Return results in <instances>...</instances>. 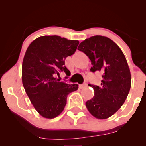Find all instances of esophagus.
I'll list each match as a JSON object with an SVG mask.
<instances>
[{"instance_id":"obj_1","label":"esophagus","mask_w":146,"mask_h":146,"mask_svg":"<svg viewBox=\"0 0 146 146\" xmlns=\"http://www.w3.org/2000/svg\"><path fill=\"white\" fill-rule=\"evenodd\" d=\"M87 86V84L86 83H84V84H80L79 85V88H86V87Z\"/></svg>"}]
</instances>
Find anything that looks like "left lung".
<instances>
[{"instance_id": "left-lung-1", "label": "left lung", "mask_w": 146, "mask_h": 146, "mask_svg": "<svg viewBox=\"0 0 146 146\" xmlns=\"http://www.w3.org/2000/svg\"><path fill=\"white\" fill-rule=\"evenodd\" d=\"M78 49L88 56L90 71L102 73L100 86L89 84L94 96L86 102L89 113L100 119L114 115L121 107L131 87V75L124 54L107 37L95 36L84 40Z\"/></svg>"}]
</instances>
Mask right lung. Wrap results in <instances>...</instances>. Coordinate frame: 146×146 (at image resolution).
<instances>
[{
    "instance_id": "right-lung-1",
    "label": "right lung",
    "mask_w": 146,
    "mask_h": 146,
    "mask_svg": "<svg viewBox=\"0 0 146 146\" xmlns=\"http://www.w3.org/2000/svg\"><path fill=\"white\" fill-rule=\"evenodd\" d=\"M78 40L58 36H41L27 49L22 65V82L35 109L42 117L53 119L64 110L67 95L78 90L76 84H66L56 78L60 72L66 75V57L74 54Z\"/></svg>"
}]
</instances>
